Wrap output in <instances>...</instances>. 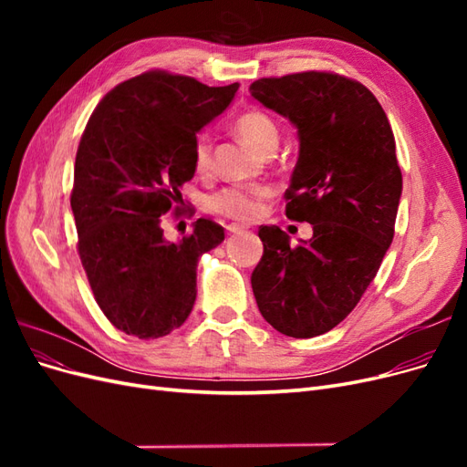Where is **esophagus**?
I'll list each match as a JSON object with an SVG mask.
<instances>
[{"instance_id":"obj_1","label":"esophagus","mask_w":467,"mask_h":467,"mask_svg":"<svg viewBox=\"0 0 467 467\" xmlns=\"http://www.w3.org/2000/svg\"><path fill=\"white\" fill-rule=\"evenodd\" d=\"M225 230H228V234H232V235H237V234H244V232H247L245 225H239V223H230L228 228H225Z\"/></svg>"}]
</instances>
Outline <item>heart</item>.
<instances>
[{"label": "heart", "mask_w": 467, "mask_h": 467, "mask_svg": "<svg viewBox=\"0 0 467 467\" xmlns=\"http://www.w3.org/2000/svg\"><path fill=\"white\" fill-rule=\"evenodd\" d=\"M237 136L253 150L265 151L278 144V129L261 110H245L234 122ZM212 163V146L206 136H201L194 144V169L206 173ZM271 194L268 187H230L212 196L210 206L222 216L234 220H251L259 214L261 202Z\"/></svg>", "instance_id": "1"}]
</instances>
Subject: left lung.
I'll list each match as a JSON object with an SVG mask.
<instances>
[{"label":"left lung","instance_id":"8db88e82","mask_svg":"<svg viewBox=\"0 0 467 467\" xmlns=\"http://www.w3.org/2000/svg\"><path fill=\"white\" fill-rule=\"evenodd\" d=\"M249 91L298 130L286 216L314 225L298 247L261 225L253 294L282 335L317 337L357 307L391 245L403 189L395 138L378 99L343 76L263 78Z\"/></svg>","mask_w":467,"mask_h":467}]
</instances>
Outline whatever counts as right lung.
<instances>
[{
    "mask_svg": "<svg viewBox=\"0 0 467 467\" xmlns=\"http://www.w3.org/2000/svg\"><path fill=\"white\" fill-rule=\"evenodd\" d=\"M237 89L146 72L107 93L81 136L69 201L78 251L99 307L126 335L165 337L192 312L196 266L223 228L199 218L169 242L161 222L194 177L196 134Z\"/></svg>",
    "mask_w": 467,
    "mask_h": 467,
    "instance_id": "add662e5",
    "label": "right lung"
}]
</instances>
